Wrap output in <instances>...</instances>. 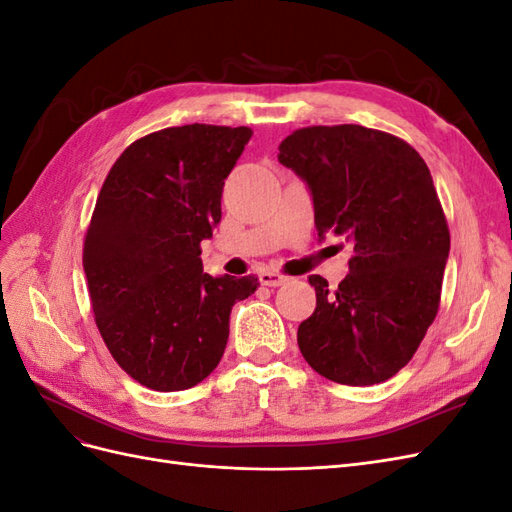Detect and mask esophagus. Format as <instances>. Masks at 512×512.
Masks as SVG:
<instances>
[{
	"instance_id": "1",
	"label": "esophagus",
	"mask_w": 512,
	"mask_h": 512,
	"mask_svg": "<svg viewBox=\"0 0 512 512\" xmlns=\"http://www.w3.org/2000/svg\"><path fill=\"white\" fill-rule=\"evenodd\" d=\"M258 280H260V284H262V286H271V288H275V286H284V284L288 282V277H284V275H280V273L262 271V273L258 275Z\"/></svg>"
}]
</instances>
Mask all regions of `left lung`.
I'll return each mask as SVG.
<instances>
[{
  "label": "left lung",
  "mask_w": 512,
  "mask_h": 512,
  "mask_svg": "<svg viewBox=\"0 0 512 512\" xmlns=\"http://www.w3.org/2000/svg\"><path fill=\"white\" fill-rule=\"evenodd\" d=\"M277 160L307 183L318 237L352 245L335 290L309 277L316 309L299 324L303 359L339 384L393 378L438 314L451 250L425 160L401 138L354 123L292 132Z\"/></svg>",
  "instance_id": "8db88e82"
}]
</instances>
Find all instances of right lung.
<instances>
[{
	"label": "right lung",
	"instance_id": "add662e5",
	"mask_svg": "<svg viewBox=\"0 0 512 512\" xmlns=\"http://www.w3.org/2000/svg\"><path fill=\"white\" fill-rule=\"evenodd\" d=\"M250 128L192 123L134 141L108 170L85 235L96 324L147 389H192L218 367L230 309L258 280L203 273L200 241L222 220L224 179Z\"/></svg>",
	"mask_w": 512,
	"mask_h": 512
}]
</instances>
